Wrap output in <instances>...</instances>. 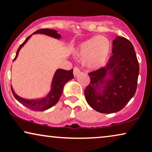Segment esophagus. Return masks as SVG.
<instances>
[{
  "instance_id": "obj_1",
  "label": "esophagus",
  "mask_w": 152,
  "mask_h": 152,
  "mask_svg": "<svg viewBox=\"0 0 152 152\" xmlns=\"http://www.w3.org/2000/svg\"><path fill=\"white\" fill-rule=\"evenodd\" d=\"M80 73V70L78 67H74V76H77L78 74Z\"/></svg>"
}]
</instances>
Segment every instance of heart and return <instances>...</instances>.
<instances>
[{"label": "heart", "mask_w": 152, "mask_h": 152, "mask_svg": "<svg viewBox=\"0 0 152 152\" xmlns=\"http://www.w3.org/2000/svg\"><path fill=\"white\" fill-rule=\"evenodd\" d=\"M110 50V42L104 37H96L80 44L75 50L78 58L83 59V65L96 70L106 64Z\"/></svg>", "instance_id": "b5f03b06"}]
</instances>
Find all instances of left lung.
<instances>
[{"instance_id":"8db88e82","label":"left lung","mask_w":152,"mask_h":152,"mask_svg":"<svg viewBox=\"0 0 152 152\" xmlns=\"http://www.w3.org/2000/svg\"><path fill=\"white\" fill-rule=\"evenodd\" d=\"M112 53L104 67L89 73L84 92L89 106L106 114L121 110L134 96L140 69L134 47L126 38L113 40Z\"/></svg>"}]
</instances>
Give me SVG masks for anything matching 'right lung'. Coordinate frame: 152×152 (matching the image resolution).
Wrapping results in <instances>:
<instances>
[{
	"label": "right lung",
	"mask_w": 152,
	"mask_h": 152,
	"mask_svg": "<svg viewBox=\"0 0 152 152\" xmlns=\"http://www.w3.org/2000/svg\"><path fill=\"white\" fill-rule=\"evenodd\" d=\"M44 34V35L50 36L56 39H60L61 35L59 33H58L57 30L48 29V28H45V29H40L30 35L29 37L26 38L25 41L22 43L18 48L17 54L14 60L17 59L18 54L21 48L23 47L28 40L31 37V36L34 34ZM74 78V75H73V69L69 71H66L62 69H58L56 70L54 74L53 78L52 83H51V88H50V92L46 96L43 97L41 99H23L22 97L18 96L14 91L12 87L11 86L12 92L14 96L19 103L23 104L24 106L27 107L30 110H35V111H42L47 110V109L51 108L54 105L57 104V102L59 101L60 96H61L62 91L64 85L67 83L69 80H72Z\"/></svg>",
	"instance_id": "1"
}]
</instances>
